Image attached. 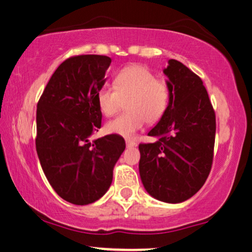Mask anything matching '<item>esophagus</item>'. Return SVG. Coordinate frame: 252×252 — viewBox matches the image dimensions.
<instances>
[{
  "mask_svg": "<svg viewBox=\"0 0 252 252\" xmlns=\"http://www.w3.org/2000/svg\"><path fill=\"white\" fill-rule=\"evenodd\" d=\"M126 147H134V146H137L136 141L130 140V139H126Z\"/></svg>",
  "mask_w": 252,
  "mask_h": 252,
  "instance_id": "34e87169",
  "label": "esophagus"
}]
</instances>
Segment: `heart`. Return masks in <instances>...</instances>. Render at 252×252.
Here are the masks:
<instances>
[{
    "label": "heart",
    "mask_w": 252,
    "mask_h": 252,
    "mask_svg": "<svg viewBox=\"0 0 252 252\" xmlns=\"http://www.w3.org/2000/svg\"><path fill=\"white\" fill-rule=\"evenodd\" d=\"M114 88L102 87L95 95L99 112L113 116L126 102L127 113L115 118L105 126L108 133L131 138L144 126L155 123L166 111L170 101V89L164 81L140 65L127 66L116 74Z\"/></svg>",
    "instance_id": "b5f03b06"
}]
</instances>
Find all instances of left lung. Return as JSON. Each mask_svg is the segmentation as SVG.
Wrapping results in <instances>:
<instances>
[{"label": "left lung", "instance_id": "1", "mask_svg": "<svg viewBox=\"0 0 252 252\" xmlns=\"http://www.w3.org/2000/svg\"><path fill=\"white\" fill-rule=\"evenodd\" d=\"M170 89L164 115L140 144L139 175L146 192L165 203H182L203 186L214 155L216 116L207 89L178 60L163 69Z\"/></svg>", "mask_w": 252, "mask_h": 252}]
</instances>
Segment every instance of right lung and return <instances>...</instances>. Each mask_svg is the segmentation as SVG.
<instances>
[{"mask_svg":"<svg viewBox=\"0 0 252 252\" xmlns=\"http://www.w3.org/2000/svg\"><path fill=\"white\" fill-rule=\"evenodd\" d=\"M107 56L83 55L59 65L36 109V152L48 182L69 203H94L107 192L126 148L118 134L90 137L101 126L95 95L106 82Z\"/></svg>","mask_w":252,"mask_h":252,"instance_id":"obj_1","label":"right lung"}]
</instances>
